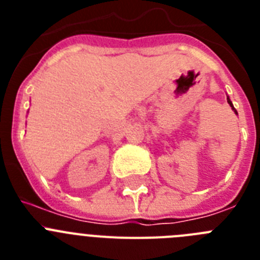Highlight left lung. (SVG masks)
I'll use <instances>...</instances> for the list:
<instances>
[{
	"label": "left lung",
	"instance_id": "left-lung-1",
	"mask_svg": "<svg viewBox=\"0 0 260 260\" xmlns=\"http://www.w3.org/2000/svg\"><path fill=\"white\" fill-rule=\"evenodd\" d=\"M226 102H228V104L231 105V107H232V109L234 110V113H236V114H238V113H237V110L234 109V107H233V104H232V102H231V99H229V96H226Z\"/></svg>",
	"mask_w": 260,
	"mask_h": 260
}]
</instances>
